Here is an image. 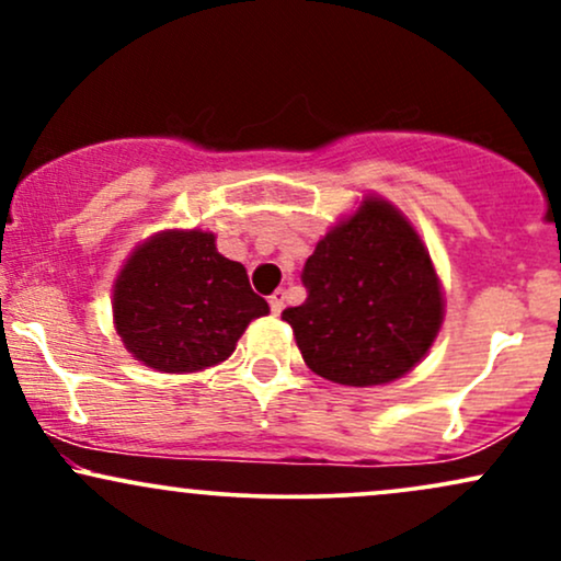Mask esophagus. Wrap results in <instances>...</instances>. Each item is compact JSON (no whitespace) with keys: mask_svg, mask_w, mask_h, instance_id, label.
Returning <instances> with one entry per match:
<instances>
[{"mask_svg":"<svg viewBox=\"0 0 561 561\" xmlns=\"http://www.w3.org/2000/svg\"><path fill=\"white\" fill-rule=\"evenodd\" d=\"M285 298H287L285 289H274V293L268 295V306H272V313H282V308H285Z\"/></svg>","mask_w":561,"mask_h":561,"instance_id":"1","label":"esophagus"}]
</instances>
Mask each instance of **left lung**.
<instances>
[{
	"label": "left lung",
	"mask_w": 561,
	"mask_h": 561,
	"mask_svg": "<svg viewBox=\"0 0 561 561\" xmlns=\"http://www.w3.org/2000/svg\"><path fill=\"white\" fill-rule=\"evenodd\" d=\"M306 300L285 308L302 362L353 388L385 385L430 351L443 321L433 261L409 221L385 199L319 240L302 266Z\"/></svg>",
	"instance_id": "left-lung-1"
}]
</instances>
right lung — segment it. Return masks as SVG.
<instances>
[{
	"label": "right lung",
	"mask_w": 561,
	"mask_h": 561,
	"mask_svg": "<svg viewBox=\"0 0 561 561\" xmlns=\"http://www.w3.org/2000/svg\"><path fill=\"white\" fill-rule=\"evenodd\" d=\"M242 263L224 259L208 231H163L121 272L113 293L115 330L141 364L197 371L231 356L244 327L266 317Z\"/></svg>",
	"instance_id": "right-lung-1"
}]
</instances>
